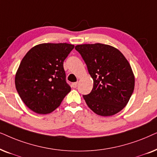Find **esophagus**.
<instances>
[{"label":"esophagus","instance_id":"esophagus-1","mask_svg":"<svg viewBox=\"0 0 157 157\" xmlns=\"http://www.w3.org/2000/svg\"><path fill=\"white\" fill-rule=\"evenodd\" d=\"M77 84H78V82H74V83H72V87L73 88H76L77 87Z\"/></svg>","mask_w":157,"mask_h":157}]
</instances>
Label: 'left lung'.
I'll use <instances>...</instances> for the list:
<instances>
[{
  "label": "left lung",
  "mask_w": 157,
  "mask_h": 157,
  "mask_svg": "<svg viewBox=\"0 0 157 157\" xmlns=\"http://www.w3.org/2000/svg\"><path fill=\"white\" fill-rule=\"evenodd\" d=\"M93 80L90 93L83 95L87 105L101 116L118 113L128 104L135 86L131 67L118 49L104 44L75 46Z\"/></svg>",
  "instance_id": "1"
}]
</instances>
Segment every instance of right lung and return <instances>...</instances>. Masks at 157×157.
I'll list each match as a JSON object with an SVG mask.
<instances>
[{
  "label": "right lung",
  "mask_w": 157,
  "mask_h": 157,
  "mask_svg": "<svg viewBox=\"0 0 157 157\" xmlns=\"http://www.w3.org/2000/svg\"><path fill=\"white\" fill-rule=\"evenodd\" d=\"M74 47L67 43L40 44L22 59L16 73V88L32 111L50 113L70 92L63 62Z\"/></svg>",
  "instance_id": "obj_1"
}]
</instances>
